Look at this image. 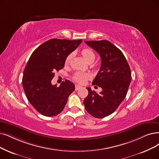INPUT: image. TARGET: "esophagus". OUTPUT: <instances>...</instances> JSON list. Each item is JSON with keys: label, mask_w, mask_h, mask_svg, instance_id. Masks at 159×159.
Here are the masks:
<instances>
[{"label": "esophagus", "mask_w": 159, "mask_h": 159, "mask_svg": "<svg viewBox=\"0 0 159 159\" xmlns=\"http://www.w3.org/2000/svg\"><path fill=\"white\" fill-rule=\"evenodd\" d=\"M81 87V86H80V85H75V91L79 90Z\"/></svg>", "instance_id": "esophagus-1"}]
</instances>
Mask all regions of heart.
I'll return each instance as SVG.
<instances>
[{
	"instance_id": "1",
	"label": "heart",
	"mask_w": 159,
	"mask_h": 159,
	"mask_svg": "<svg viewBox=\"0 0 159 159\" xmlns=\"http://www.w3.org/2000/svg\"><path fill=\"white\" fill-rule=\"evenodd\" d=\"M81 55H83V57L85 58V59L88 62H92L95 59V57H96V55H95L94 52L91 48H84L81 50ZM71 57H72V54H70L69 55L67 56V57L66 58V60H65L66 64H68L70 61ZM89 76H90L89 74H88L87 72H77L74 74L73 80L79 84H84L87 79H89Z\"/></svg>"
}]
</instances>
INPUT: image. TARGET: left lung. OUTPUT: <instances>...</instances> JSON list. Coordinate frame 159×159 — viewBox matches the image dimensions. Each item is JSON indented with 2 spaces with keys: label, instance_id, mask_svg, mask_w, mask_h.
Listing matches in <instances>:
<instances>
[{
  "label": "left lung",
  "instance_id": "obj_1",
  "mask_svg": "<svg viewBox=\"0 0 159 159\" xmlns=\"http://www.w3.org/2000/svg\"><path fill=\"white\" fill-rule=\"evenodd\" d=\"M85 42L100 56L101 66L92 84L102 91L98 93L87 87L89 94L84 103L90 115L103 118L115 111L125 99L132 80L130 68L121 51L110 42Z\"/></svg>",
  "mask_w": 159,
  "mask_h": 159
}]
</instances>
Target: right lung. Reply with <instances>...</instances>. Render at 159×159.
<instances>
[{
  "label": "right lung",
  "mask_w": 159,
  "mask_h": 159,
  "mask_svg": "<svg viewBox=\"0 0 159 159\" xmlns=\"http://www.w3.org/2000/svg\"><path fill=\"white\" fill-rule=\"evenodd\" d=\"M81 42L51 39L38 47L30 57L23 72V87L30 104L42 115L57 116L75 90L74 84L69 80L62 81L59 87L51 81L55 72L64 67L67 56Z\"/></svg>",
  "instance_id": "obj_1"
}]
</instances>
